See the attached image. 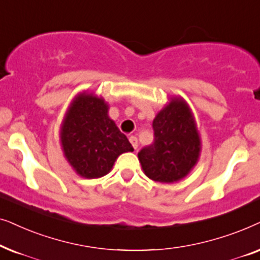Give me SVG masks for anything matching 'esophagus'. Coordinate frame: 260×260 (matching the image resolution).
I'll return each instance as SVG.
<instances>
[{"label": "esophagus", "instance_id": "esophagus-1", "mask_svg": "<svg viewBox=\"0 0 260 260\" xmlns=\"http://www.w3.org/2000/svg\"><path fill=\"white\" fill-rule=\"evenodd\" d=\"M129 141H131V144H132L134 150H137V148H138V138L134 137V136H131Z\"/></svg>", "mask_w": 260, "mask_h": 260}]
</instances>
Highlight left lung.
I'll return each instance as SVG.
<instances>
[{
	"instance_id": "obj_1",
	"label": "left lung",
	"mask_w": 260,
	"mask_h": 260,
	"mask_svg": "<svg viewBox=\"0 0 260 260\" xmlns=\"http://www.w3.org/2000/svg\"><path fill=\"white\" fill-rule=\"evenodd\" d=\"M152 127L153 144L138 153L145 175L160 183L184 178L199 160L201 151L199 132L186 102L172 98L157 114Z\"/></svg>"
}]
</instances>
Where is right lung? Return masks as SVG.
Instances as JSON below:
<instances>
[{
  "label": "right lung",
  "mask_w": 260,
  "mask_h": 260,
  "mask_svg": "<svg viewBox=\"0 0 260 260\" xmlns=\"http://www.w3.org/2000/svg\"><path fill=\"white\" fill-rule=\"evenodd\" d=\"M60 141L68 161L84 178L102 177L121 153L134 151L108 116L105 100L86 92L72 101L61 123Z\"/></svg>",
  "instance_id": "add662e5"
}]
</instances>
